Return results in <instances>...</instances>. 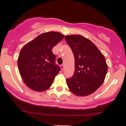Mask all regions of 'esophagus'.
Returning a JSON list of instances; mask_svg holds the SVG:
<instances>
[{"label":"esophagus","mask_w":126,"mask_h":126,"mask_svg":"<svg viewBox=\"0 0 126 126\" xmlns=\"http://www.w3.org/2000/svg\"><path fill=\"white\" fill-rule=\"evenodd\" d=\"M60 67H61V69H62V71H64V65H63V64H62V65L60 66Z\"/></svg>","instance_id":"34e87169"}]
</instances>
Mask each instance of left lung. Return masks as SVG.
I'll list each match as a JSON object with an SVG mask.
<instances>
[{
	"mask_svg": "<svg viewBox=\"0 0 126 126\" xmlns=\"http://www.w3.org/2000/svg\"><path fill=\"white\" fill-rule=\"evenodd\" d=\"M64 39L75 59V72L66 80L69 89L77 96L94 93L103 84L108 72L104 55L92 41L82 35H66Z\"/></svg>",
	"mask_w": 126,
	"mask_h": 126,
	"instance_id": "1",
	"label": "left lung"
}]
</instances>
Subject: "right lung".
<instances>
[{
	"mask_svg": "<svg viewBox=\"0 0 126 126\" xmlns=\"http://www.w3.org/2000/svg\"><path fill=\"white\" fill-rule=\"evenodd\" d=\"M64 38L59 32L40 34L26 43L20 52L17 64L25 84L32 90L42 92L52 85L60 67L55 64L52 49Z\"/></svg>",
	"mask_w": 126,
	"mask_h": 126,
	"instance_id": "right-lung-1",
	"label": "right lung"
}]
</instances>
